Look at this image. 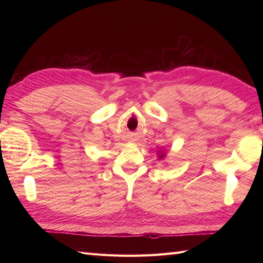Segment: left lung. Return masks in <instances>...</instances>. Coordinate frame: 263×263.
<instances>
[{
    "instance_id": "left-lung-1",
    "label": "left lung",
    "mask_w": 263,
    "mask_h": 263,
    "mask_svg": "<svg viewBox=\"0 0 263 263\" xmlns=\"http://www.w3.org/2000/svg\"><path fill=\"white\" fill-rule=\"evenodd\" d=\"M157 155H158V159H164L165 156H166V153L163 152V150H158Z\"/></svg>"
}]
</instances>
